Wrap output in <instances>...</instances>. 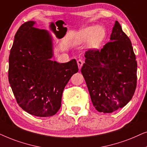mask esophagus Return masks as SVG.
I'll return each mask as SVG.
<instances>
[{
	"instance_id": "1",
	"label": "esophagus",
	"mask_w": 147,
	"mask_h": 147,
	"mask_svg": "<svg viewBox=\"0 0 147 147\" xmlns=\"http://www.w3.org/2000/svg\"><path fill=\"white\" fill-rule=\"evenodd\" d=\"M77 64H78V67H79V70H80V69H81V68L82 66H83V60H81V59L78 60H77Z\"/></svg>"
}]
</instances>
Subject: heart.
Listing matches in <instances>:
<instances>
[{"label":"heart","mask_w":147,"mask_h":147,"mask_svg":"<svg viewBox=\"0 0 147 147\" xmlns=\"http://www.w3.org/2000/svg\"><path fill=\"white\" fill-rule=\"evenodd\" d=\"M106 37V31L101 25H91L77 31L72 37L74 46H80L87 42V46L91 50L97 49Z\"/></svg>","instance_id":"heart-1"}]
</instances>
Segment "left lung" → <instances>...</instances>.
Segmentation results:
<instances>
[{"instance_id": "obj_1", "label": "left lung", "mask_w": 147, "mask_h": 147, "mask_svg": "<svg viewBox=\"0 0 147 147\" xmlns=\"http://www.w3.org/2000/svg\"><path fill=\"white\" fill-rule=\"evenodd\" d=\"M109 41L100 50L86 52L81 68L93 105L103 113L124 107L132 98L137 80L132 43L118 21Z\"/></svg>"}]
</instances>
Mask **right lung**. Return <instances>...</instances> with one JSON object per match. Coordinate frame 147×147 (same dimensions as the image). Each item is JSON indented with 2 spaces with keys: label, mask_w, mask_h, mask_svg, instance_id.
I'll return each mask as SVG.
<instances>
[{
  "label": "right lung",
  "mask_w": 147,
  "mask_h": 147,
  "mask_svg": "<svg viewBox=\"0 0 147 147\" xmlns=\"http://www.w3.org/2000/svg\"><path fill=\"white\" fill-rule=\"evenodd\" d=\"M35 24L34 21L25 22L15 34L9 58V81L23 110L49 117L59 110L64 87L79 68L75 59L66 63L51 60L53 38Z\"/></svg>",
  "instance_id": "obj_1"
}]
</instances>
